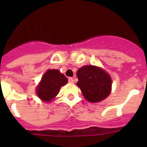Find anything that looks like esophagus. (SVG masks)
<instances>
[{
  "mask_svg": "<svg viewBox=\"0 0 147 147\" xmlns=\"http://www.w3.org/2000/svg\"><path fill=\"white\" fill-rule=\"evenodd\" d=\"M68 82L71 83V84H73V83H74V80H73V78L71 77L68 78Z\"/></svg>",
  "mask_w": 147,
  "mask_h": 147,
  "instance_id": "34e87169",
  "label": "esophagus"
}]
</instances>
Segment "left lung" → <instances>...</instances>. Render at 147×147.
<instances>
[{"mask_svg":"<svg viewBox=\"0 0 147 147\" xmlns=\"http://www.w3.org/2000/svg\"><path fill=\"white\" fill-rule=\"evenodd\" d=\"M76 85L90 102H98L108 96L112 81L108 74L98 67L85 65L77 71Z\"/></svg>","mask_w":147,"mask_h":147,"instance_id":"1","label":"left lung"}]
</instances>
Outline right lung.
<instances>
[{"instance_id":"obj_1","label":"right lung","mask_w":147,"mask_h":147,"mask_svg":"<svg viewBox=\"0 0 147 147\" xmlns=\"http://www.w3.org/2000/svg\"><path fill=\"white\" fill-rule=\"evenodd\" d=\"M67 80L58 70H48L37 88V96L44 102H49L58 94L60 88Z\"/></svg>"}]
</instances>
